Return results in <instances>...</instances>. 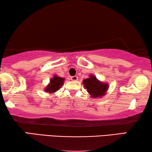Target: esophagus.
Returning <instances> with one entry per match:
<instances>
[{"label":"esophagus","mask_w":152,"mask_h":152,"mask_svg":"<svg viewBox=\"0 0 152 152\" xmlns=\"http://www.w3.org/2000/svg\"><path fill=\"white\" fill-rule=\"evenodd\" d=\"M78 77L77 76H72L71 77V80H72V81H77L78 80Z\"/></svg>","instance_id":"34e87169"}]
</instances>
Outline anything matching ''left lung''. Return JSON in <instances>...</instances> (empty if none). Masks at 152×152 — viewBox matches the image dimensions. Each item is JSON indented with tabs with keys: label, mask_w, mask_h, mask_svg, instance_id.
<instances>
[{
	"label": "left lung",
	"mask_w": 152,
	"mask_h": 152,
	"mask_svg": "<svg viewBox=\"0 0 152 152\" xmlns=\"http://www.w3.org/2000/svg\"><path fill=\"white\" fill-rule=\"evenodd\" d=\"M89 76V78L83 81L84 86L87 89L88 93L93 98L104 96L108 88L107 84L99 81L93 75H90Z\"/></svg>",
	"instance_id": "8db88e82"
}]
</instances>
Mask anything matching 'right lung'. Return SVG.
Masks as SVG:
<instances>
[{
    "mask_svg": "<svg viewBox=\"0 0 152 152\" xmlns=\"http://www.w3.org/2000/svg\"><path fill=\"white\" fill-rule=\"evenodd\" d=\"M65 78L59 77L58 76H54L50 80V83L45 89V91L49 93H53L59 90L63 86Z\"/></svg>",
    "mask_w": 152,
    "mask_h": 152,
    "instance_id": "add662e5",
    "label": "right lung"
}]
</instances>
